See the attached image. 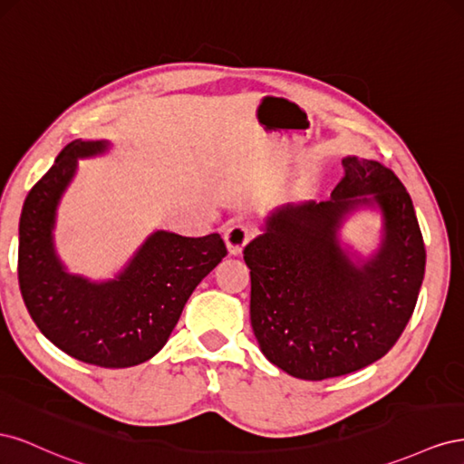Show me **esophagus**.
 <instances>
[{
    "label": "esophagus",
    "mask_w": 464,
    "mask_h": 464,
    "mask_svg": "<svg viewBox=\"0 0 464 464\" xmlns=\"http://www.w3.org/2000/svg\"><path fill=\"white\" fill-rule=\"evenodd\" d=\"M251 237H254V230L244 222H234L232 227H228L227 232H224V242H227L230 256H240Z\"/></svg>",
    "instance_id": "obj_1"
}]
</instances>
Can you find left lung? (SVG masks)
<instances>
[{
	"instance_id": "left-lung-1",
	"label": "left lung",
	"mask_w": 464,
	"mask_h": 464,
	"mask_svg": "<svg viewBox=\"0 0 464 464\" xmlns=\"http://www.w3.org/2000/svg\"><path fill=\"white\" fill-rule=\"evenodd\" d=\"M343 166L344 178L329 201L273 210L265 232L244 249L261 353L305 382L383 358L409 323L424 280L426 247L401 179L377 160L346 157ZM362 204L382 210L384 236L370 260L354 264L338 230Z\"/></svg>"
}]
</instances>
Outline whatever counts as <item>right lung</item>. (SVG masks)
Wrapping results in <instances>:
<instances>
[{"instance_id":"1","label":"right lung","mask_w":464,"mask_h":464,"mask_svg":"<svg viewBox=\"0 0 464 464\" xmlns=\"http://www.w3.org/2000/svg\"><path fill=\"white\" fill-rule=\"evenodd\" d=\"M108 141L69 143L29 191L19 222V286L36 327L65 354L101 368H130L166 344L191 292L227 256L218 234L152 232L111 280L67 273L53 247L55 213L77 160Z\"/></svg>"}]
</instances>
